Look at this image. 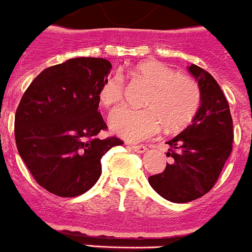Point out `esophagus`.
Masks as SVG:
<instances>
[{"instance_id":"1","label":"esophagus","mask_w":252,"mask_h":252,"mask_svg":"<svg viewBox=\"0 0 252 252\" xmlns=\"http://www.w3.org/2000/svg\"><path fill=\"white\" fill-rule=\"evenodd\" d=\"M130 147H131V149L134 150V152H137V153H144L145 150H147V147H144V145H136V144H131Z\"/></svg>"}]
</instances>
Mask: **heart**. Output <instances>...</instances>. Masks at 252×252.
Returning <instances> with one entry per match:
<instances>
[{
	"instance_id": "heart-1",
	"label": "heart",
	"mask_w": 252,
	"mask_h": 252,
	"mask_svg": "<svg viewBox=\"0 0 252 252\" xmlns=\"http://www.w3.org/2000/svg\"><path fill=\"white\" fill-rule=\"evenodd\" d=\"M134 74L152 85L144 100L148 108H120L109 117L111 130L130 141L156 136L163 126L180 130L195 118L201 104V92L192 77L157 60L140 62ZM124 99V80L111 75L100 85L99 102L105 108H115Z\"/></svg>"
}]
</instances>
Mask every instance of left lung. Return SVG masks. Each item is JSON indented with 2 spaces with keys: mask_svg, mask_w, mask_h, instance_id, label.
Wrapping results in <instances>:
<instances>
[{
  "mask_svg": "<svg viewBox=\"0 0 252 252\" xmlns=\"http://www.w3.org/2000/svg\"><path fill=\"white\" fill-rule=\"evenodd\" d=\"M201 92V105L190 126L167 141L164 171L150 176L156 192L172 203H189L209 192L232 152L233 121L216 79L196 64L189 67Z\"/></svg>",
  "mask_w": 252,
  "mask_h": 252,
  "instance_id": "left-lung-1",
  "label": "left lung"
}]
</instances>
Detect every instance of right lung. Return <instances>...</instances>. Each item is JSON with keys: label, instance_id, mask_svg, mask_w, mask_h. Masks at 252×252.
<instances>
[{"label": "right lung", "instance_id": "obj_1", "mask_svg": "<svg viewBox=\"0 0 252 252\" xmlns=\"http://www.w3.org/2000/svg\"><path fill=\"white\" fill-rule=\"evenodd\" d=\"M111 62L77 57L43 70L25 90L15 115V140L34 180L51 193L74 197L93 188L102 173L100 159L122 145L107 130L99 89Z\"/></svg>", "mask_w": 252, "mask_h": 252}]
</instances>
